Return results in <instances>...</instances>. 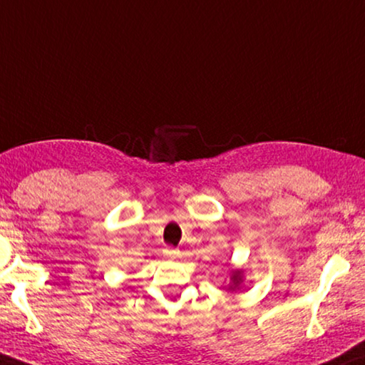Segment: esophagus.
<instances>
[{
  "instance_id": "34e87169",
  "label": "esophagus",
  "mask_w": 365,
  "mask_h": 365,
  "mask_svg": "<svg viewBox=\"0 0 365 365\" xmlns=\"http://www.w3.org/2000/svg\"><path fill=\"white\" fill-rule=\"evenodd\" d=\"M163 252H164V255L168 257V258H175V257H178V250L174 249L172 246H165Z\"/></svg>"
}]
</instances>
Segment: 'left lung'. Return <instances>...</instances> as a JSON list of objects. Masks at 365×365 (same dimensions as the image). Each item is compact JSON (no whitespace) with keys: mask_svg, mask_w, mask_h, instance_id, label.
Returning a JSON list of instances; mask_svg holds the SVG:
<instances>
[{"mask_svg":"<svg viewBox=\"0 0 365 365\" xmlns=\"http://www.w3.org/2000/svg\"><path fill=\"white\" fill-rule=\"evenodd\" d=\"M241 282H242V271H241V269L231 271V284L228 286V289H230V290L240 289Z\"/></svg>","mask_w":365,"mask_h":365,"instance_id":"1","label":"left lung"}]
</instances>
